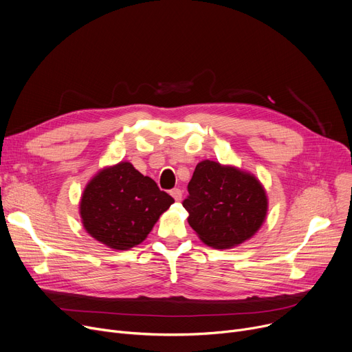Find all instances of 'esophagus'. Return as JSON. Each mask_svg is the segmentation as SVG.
<instances>
[{
  "instance_id": "esophagus-1",
  "label": "esophagus",
  "mask_w": 352,
  "mask_h": 352,
  "mask_svg": "<svg viewBox=\"0 0 352 352\" xmlns=\"http://www.w3.org/2000/svg\"><path fill=\"white\" fill-rule=\"evenodd\" d=\"M171 195H173V198H174L175 201H181V198H182V191H181L179 188H174V190L171 191Z\"/></svg>"
}]
</instances>
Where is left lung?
Listing matches in <instances>:
<instances>
[{
  "label": "left lung",
  "instance_id": "8db88e82",
  "mask_svg": "<svg viewBox=\"0 0 352 352\" xmlns=\"http://www.w3.org/2000/svg\"><path fill=\"white\" fill-rule=\"evenodd\" d=\"M188 223L199 239L215 249H230L250 239L267 214V197L261 181L236 167L205 160L188 184Z\"/></svg>",
  "mask_w": 352,
  "mask_h": 352
}]
</instances>
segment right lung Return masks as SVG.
Wrapping results in <instances>:
<instances>
[{
	"label": "right lung",
	"mask_w": 352,
	"mask_h": 352,
	"mask_svg": "<svg viewBox=\"0 0 352 352\" xmlns=\"http://www.w3.org/2000/svg\"><path fill=\"white\" fill-rule=\"evenodd\" d=\"M174 202L155 181L122 161L93 177L82 194L80 218L91 238L116 250L142 243Z\"/></svg>",
	"instance_id": "add662e5"
}]
</instances>
